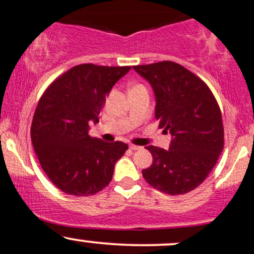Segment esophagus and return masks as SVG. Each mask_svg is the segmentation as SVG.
I'll use <instances>...</instances> for the list:
<instances>
[{
  "label": "esophagus",
  "instance_id": "34e87169",
  "mask_svg": "<svg viewBox=\"0 0 254 254\" xmlns=\"http://www.w3.org/2000/svg\"><path fill=\"white\" fill-rule=\"evenodd\" d=\"M129 148L131 149V151H138V149H141L142 147H140V146H137V145H134V143H130Z\"/></svg>",
  "mask_w": 254,
  "mask_h": 254
}]
</instances>
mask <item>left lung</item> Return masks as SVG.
<instances>
[{
	"mask_svg": "<svg viewBox=\"0 0 254 254\" xmlns=\"http://www.w3.org/2000/svg\"><path fill=\"white\" fill-rule=\"evenodd\" d=\"M156 97L159 127L172 135L169 149L147 146L153 162L142 170L151 186L168 194L188 193L212 172L224 147L221 112L198 76L170 61L132 66Z\"/></svg>",
	"mask_w": 254,
	"mask_h": 254,
	"instance_id": "1",
	"label": "left lung"
}]
</instances>
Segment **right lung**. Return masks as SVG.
<instances>
[{
	"label": "right lung",
	"mask_w": 254,
	"mask_h": 254,
	"mask_svg": "<svg viewBox=\"0 0 254 254\" xmlns=\"http://www.w3.org/2000/svg\"><path fill=\"white\" fill-rule=\"evenodd\" d=\"M130 68L79 64L56 79L40 98L31 142L44 172L64 193L90 196L111 183L127 145L91 137L90 123H98L106 96Z\"/></svg>",
	"instance_id": "right-lung-1"
}]
</instances>
